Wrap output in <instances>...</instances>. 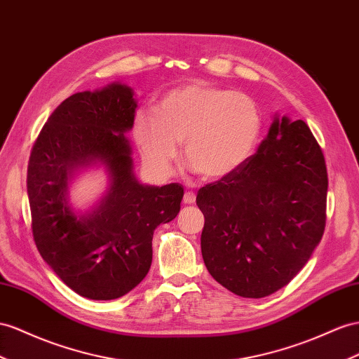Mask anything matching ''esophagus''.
Returning <instances> with one entry per match:
<instances>
[{
    "label": "esophagus",
    "instance_id": "esophagus-1",
    "mask_svg": "<svg viewBox=\"0 0 359 359\" xmlns=\"http://www.w3.org/2000/svg\"><path fill=\"white\" fill-rule=\"evenodd\" d=\"M183 203L185 205H194L196 203V194L192 191H187L183 196Z\"/></svg>",
    "mask_w": 359,
    "mask_h": 359
}]
</instances>
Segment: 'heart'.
I'll use <instances>...</instances> for the list:
<instances>
[{"mask_svg":"<svg viewBox=\"0 0 359 359\" xmlns=\"http://www.w3.org/2000/svg\"><path fill=\"white\" fill-rule=\"evenodd\" d=\"M259 128L250 97L191 81L163 94L156 110L137 112L133 136L145 162L162 176L171 171L183 141V156L198 176L222 179L252 154Z\"/></svg>","mask_w":359,"mask_h":359,"instance_id":"1","label":"heart"}]
</instances>
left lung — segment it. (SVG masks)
I'll list each match as a JSON object with an SVG mask.
<instances>
[{
  "label": "left lung",
  "mask_w": 359,
  "mask_h": 359,
  "mask_svg": "<svg viewBox=\"0 0 359 359\" xmlns=\"http://www.w3.org/2000/svg\"><path fill=\"white\" fill-rule=\"evenodd\" d=\"M326 196V163L309 127L274 115L258 151L198 189L208 271L241 297L261 299L280 290L323 236Z\"/></svg>",
  "instance_id": "8db88e82"
}]
</instances>
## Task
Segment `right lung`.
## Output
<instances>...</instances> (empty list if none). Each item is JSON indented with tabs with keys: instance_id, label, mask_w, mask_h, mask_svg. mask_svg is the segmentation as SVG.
<instances>
[{
	"instance_id": "obj_1",
	"label": "right lung",
	"mask_w": 359,
	"mask_h": 359,
	"mask_svg": "<svg viewBox=\"0 0 359 359\" xmlns=\"http://www.w3.org/2000/svg\"><path fill=\"white\" fill-rule=\"evenodd\" d=\"M133 89L110 83L77 92L50 115L27 170L36 247L53 271L92 300L124 296L150 270L154 229L180 210L183 187L144 185L133 172L126 137L135 123ZM103 164L109 188L85 215L70 208L67 183L83 168Z\"/></svg>"
}]
</instances>
